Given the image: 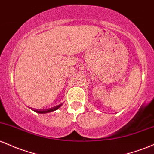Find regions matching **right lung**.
<instances>
[{
  "instance_id": "right-lung-1",
  "label": "right lung",
  "mask_w": 154,
  "mask_h": 154,
  "mask_svg": "<svg viewBox=\"0 0 154 154\" xmlns=\"http://www.w3.org/2000/svg\"><path fill=\"white\" fill-rule=\"evenodd\" d=\"M63 105V103L62 104H60L58 105H56V106L53 107V108H49V109H45V110H38V109H34L33 110L34 111H35L36 113H50V112H53L54 111V110L59 109V108H60V107Z\"/></svg>"
}]
</instances>
